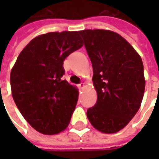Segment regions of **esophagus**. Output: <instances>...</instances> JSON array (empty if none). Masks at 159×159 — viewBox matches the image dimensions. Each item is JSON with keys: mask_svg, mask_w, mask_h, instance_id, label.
<instances>
[{"mask_svg": "<svg viewBox=\"0 0 159 159\" xmlns=\"http://www.w3.org/2000/svg\"><path fill=\"white\" fill-rule=\"evenodd\" d=\"M77 87H78V88H79V89H83V88H84V87H85V85H84V83H80V84H78V86H77Z\"/></svg>", "mask_w": 159, "mask_h": 159, "instance_id": "34e87169", "label": "esophagus"}]
</instances>
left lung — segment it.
Returning <instances> with one entry per match:
<instances>
[{
	"label": "left lung",
	"instance_id": "left-lung-1",
	"mask_svg": "<svg viewBox=\"0 0 159 159\" xmlns=\"http://www.w3.org/2000/svg\"><path fill=\"white\" fill-rule=\"evenodd\" d=\"M78 33L93 68L97 92L87 118L97 130L116 133L125 127L140 107L145 88L143 65L134 48L113 31L86 30Z\"/></svg>",
	"mask_w": 159,
	"mask_h": 159
}]
</instances>
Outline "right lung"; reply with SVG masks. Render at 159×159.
Listing matches in <instances>:
<instances>
[{"instance_id": "right-lung-1", "label": "right lung", "mask_w": 159, "mask_h": 159, "mask_svg": "<svg viewBox=\"0 0 159 159\" xmlns=\"http://www.w3.org/2000/svg\"><path fill=\"white\" fill-rule=\"evenodd\" d=\"M77 31L52 32L36 37L17 57L11 72L12 97L34 129L53 135L67 128L78 92L66 80L63 61L82 48Z\"/></svg>"}]
</instances>
